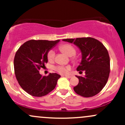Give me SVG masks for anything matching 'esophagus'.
<instances>
[{"mask_svg": "<svg viewBox=\"0 0 125 125\" xmlns=\"http://www.w3.org/2000/svg\"><path fill=\"white\" fill-rule=\"evenodd\" d=\"M64 76L66 77H67V78H69V79H70V78L72 77L71 75H64Z\"/></svg>", "mask_w": 125, "mask_h": 125, "instance_id": "esophagus-1", "label": "esophagus"}]
</instances>
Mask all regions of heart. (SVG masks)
Returning a JSON list of instances; mask_svg holds the SVG:
<instances>
[{"mask_svg":"<svg viewBox=\"0 0 125 125\" xmlns=\"http://www.w3.org/2000/svg\"><path fill=\"white\" fill-rule=\"evenodd\" d=\"M60 50L62 51L63 52L66 54L68 56H73V55H75V49L74 48V46H73L72 45H69V44H65V45H63L62 46H60ZM55 56V52L54 50H51L50 51H49V52H48L47 54V57L50 61H51L54 59ZM71 66H57L55 67V70L59 73L60 74H66L68 73V72L70 70Z\"/></svg>","mask_w":125,"mask_h":125,"instance_id":"1","label":"heart"}]
</instances>
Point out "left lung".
Returning a JSON list of instances; mask_svg holds the SVG:
<instances>
[{"label":"left lung","mask_w":125,"mask_h":125,"mask_svg":"<svg viewBox=\"0 0 125 125\" xmlns=\"http://www.w3.org/2000/svg\"><path fill=\"white\" fill-rule=\"evenodd\" d=\"M74 43L82 53V60L77 71H84L85 75L77 76L79 83L74 90L79 95L90 97L100 93L108 81L110 60L106 48L100 42L92 37L63 39Z\"/></svg>","instance_id":"left-lung-1"}]
</instances>
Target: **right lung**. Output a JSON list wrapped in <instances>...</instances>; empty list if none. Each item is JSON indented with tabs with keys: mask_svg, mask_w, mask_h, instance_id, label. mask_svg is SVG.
Returning <instances> with one entry per match:
<instances>
[{
	"mask_svg": "<svg viewBox=\"0 0 125 125\" xmlns=\"http://www.w3.org/2000/svg\"><path fill=\"white\" fill-rule=\"evenodd\" d=\"M59 41L29 40L16 52L14 60L15 75L20 86L28 94L42 97L55 88L60 75L50 73L48 76H42L39 70L45 68L48 52Z\"/></svg>",
	"mask_w": 125,
	"mask_h": 125,
	"instance_id": "right-lung-1",
	"label": "right lung"
}]
</instances>
